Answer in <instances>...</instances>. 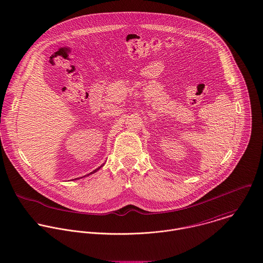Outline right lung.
Segmentation results:
<instances>
[{
    "label": "right lung",
    "instance_id": "add662e5",
    "mask_svg": "<svg viewBox=\"0 0 263 263\" xmlns=\"http://www.w3.org/2000/svg\"><path fill=\"white\" fill-rule=\"evenodd\" d=\"M102 166H103V165H101V166H100V167H98V168H97V169H95V170H94V171H93V172H91V173H90V174H93V173H95V172H97V171H98V170H99V169H100V168H101V167H102ZM90 174H88V175H90ZM85 176H86V175H85ZM76 179H77V178H76Z\"/></svg>",
    "mask_w": 263,
    "mask_h": 263
}]
</instances>
